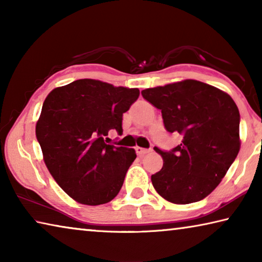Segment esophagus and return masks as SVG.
Returning a JSON list of instances; mask_svg holds the SVG:
<instances>
[{
    "mask_svg": "<svg viewBox=\"0 0 262 262\" xmlns=\"http://www.w3.org/2000/svg\"><path fill=\"white\" fill-rule=\"evenodd\" d=\"M135 151H136L137 155H139V156H144L145 154L150 152V151H151V150H150V149H144V148H141V147H136L135 148Z\"/></svg>",
    "mask_w": 262,
    "mask_h": 262,
    "instance_id": "34e87169",
    "label": "esophagus"
}]
</instances>
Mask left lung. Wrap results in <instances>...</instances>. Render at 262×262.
I'll list each match as a JSON object with an SVG mask.
<instances>
[{
    "mask_svg": "<svg viewBox=\"0 0 262 262\" xmlns=\"http://www.w3.org/2000/svg\"><path fill=\"white\" fill-rule=\"evenodd\" d=\"M145 100L162 111L168 133L183 136L163 157L161 171L151 176L157 193L177 205L205 199L214 190L241 149V115L228 94L209 84L186 79L142 91Z\"/></svg>",
    "mask_w": 262,
    "mask_h": 262,
    "instance_id": "1",
    "label": "left lung"
}]
</instances>
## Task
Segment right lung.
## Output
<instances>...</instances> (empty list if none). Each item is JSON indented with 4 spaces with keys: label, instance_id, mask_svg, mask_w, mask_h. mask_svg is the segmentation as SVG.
Returning a JSON list of instances; mask_svg holds the SVG:
<instances>
[{
    "label": "right lung",
    "instance_id": "1",
    "mask_svg": "<svg viewBox=\"0 0 262 262\" xmlns=\"http://www.w3.org/2000/svg\"><path fill=\"white\" fill-rule=\"evenodd\" d=\"M139 96V89L85 78L54 89L43 101L35 135L48 171L74 200L98 206L120 192L136 152L107 144V135L122 134V115Z\"/></svg>",
    "mask_w": 262,
    "mask_h": 262
}]
</instances>
